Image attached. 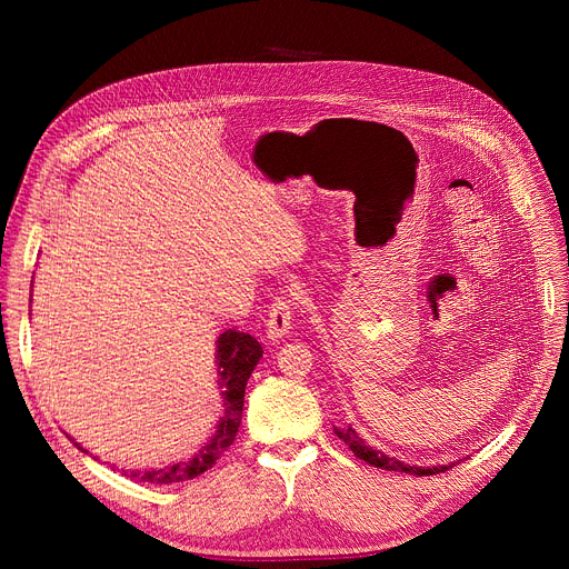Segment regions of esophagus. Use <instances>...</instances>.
I'll return each mask as SVG.
<instances>
[{
  "mask_svg": "<svg viewBox=\"0 0 569 569\" xmlns=\"http://www.w3.org/2000/svg\"><path fill=\"white\" fill-rule=\"evenodd\" d=\"M289 297H278L272 301L270 311H268V320H266V335L270 341H278L284 335H289L291 330V320H295V308H291Z\"/></svg>",
  "mask_w": 569,
  "mask_h": 569,
  "instance_id": "34e87169",
  "label": "esophagus"
}]
</instances>
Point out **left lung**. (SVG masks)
<instances>
[{"instance_id": "obj_1", "label": "left lung", "mask_w": 569, "mask_h": 569, "mask_svg": "<svg viewBox=\"0 0 569 569\" xmlns=\"http://www.w3.org/2000/svg\"><path fill=\"white\" fill-rule=\"evenodd\" d=\"M335 435L349 446L356 458L366 460L368 465H372V468H380V470H393V472H406V475H416V477H429V475H439V472H446L449 468H453V462H449V465H429V468H422V465H408V462H403L399 458L387 456L385 451L370 446L363 437L356 432L351 425L349 427H335Z\"/></svg>"}]
</instances>
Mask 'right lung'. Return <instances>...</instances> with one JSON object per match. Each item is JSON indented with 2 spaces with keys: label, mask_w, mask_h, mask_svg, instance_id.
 <instances>
[{
  "label": "right lung",
  "mask_w": 569,
  "mask_h": 569,
  "mask_svg": "<svg viewBox=\"0 0 569 569\" xmlns=\"http://www.w3.org/2000/svg\"><path fill=\"white\" fill-rule=\"evenodd\" d=\"M263 358V349L251 335L247 332H237V330H226L216 339V370H218V389L222 396V416L216 425V432L199 446V451L187 458V460H176L170 465H163V468H151V470H123L126 477L134 481H147V485H178V481L194 479L201 472L213 468L216 460L226 453L234 437L237 429L242 425V408H244V389L253 368L258 366V360ZM78 449L82 453H90L88 449L71 437Z\"/></svg>",
  "instance_id": "obj_1"
}]
</instances>
